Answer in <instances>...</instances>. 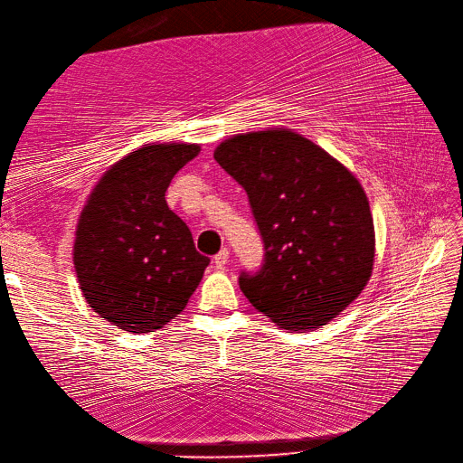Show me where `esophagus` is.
I'll list each match as a JSON object with an SVG mask.
<instances>
[{
  "instance_id": "esophagus-1",
  "label": "esophagus",
  "mask_w": 463,
  "mask_h": 463,
  "mask_svg": "<svg viewBox=\"0 0 463 463\" xmlns=\"http://www.w3.org/2000/svg\"><path fill=\"white\" fill-rule=\"evenodd\" d=\"M228 261H230V251H228V248H223L218 256L213 258V266L218 268V269H225V266H228Z\"/></svg>"
}]
</instances>
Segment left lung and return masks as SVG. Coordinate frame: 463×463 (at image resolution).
<instances>
[{"mask_svg": "<svg viewBox=\"0 0 463 463\" xmlns=\"http://www.w3.org/2000/svg\"><path fill=\"white\" fill-rule=\"evenodd\" d=\"M213 157L248 194L266 251L256 273H240L245 298L289 332L326 326L372 276L375 235L364 187L289 129L233 136Z\"/></svg>", "mask_w": 463, "mask_h": 463, "instance_id": "1", "label": "left lung"}]
</instances>
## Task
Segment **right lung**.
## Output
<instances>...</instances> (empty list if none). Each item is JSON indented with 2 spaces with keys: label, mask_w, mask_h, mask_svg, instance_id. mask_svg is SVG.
I'll list each match as a JSON object with an SVG mask.
<instances>
[{
  "label": "right lung",
  "mask_w": 463,
  "mask_h": 463,
  "mask_svg": "<svg viewBox=\"0 0 463 463\" xmlns=\"http://www.w3.org/2000/svg\"><path fill=\"white\" fill-rule=\"evenodd\" d=\"M197 154L195 144L136 149L103 174L80 215L73 266L81 294L126 332L164 327L184 311L210 263L165 202L174 175Z\"/></svg>",
  "instance_id": "obj_1"
}]
</instances>
